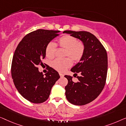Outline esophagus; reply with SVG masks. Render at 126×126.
I'll use <instances>...</instances> for the list:
<instances>
[{
	"label": "esophagus",
	"instance_id": "34e87169",
	"mask_svg": "<svg viewBox=\"0 0 126 126\" xmlns=\"http://www.w3.org/2000/svg\"><path fill=\"white\" fill-rule=\"evenodd\" d=\"M59 75H60V77H61V78H62V77H64V74H62V73H59Z\"/></svg>",
	"mask_w": 126,
	"mask_h": 126
}]
</instances>
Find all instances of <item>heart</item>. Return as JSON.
<instances>
[{
    "label": "heart",
    "mask_w": 126,
    "mask_h": 126,
    "mask_svg": "<svg viewBox=\"0 0 126 126\" xmlns=\"http://www.w3.org/2000/svg\"><path fill=\"white\" fill-rule=\"evenodd\" d=\"M58 43L61 48L66 49L65 56H69L74 62H79L84 52V45L78 42L75 37L71 35H64L58 40ZM56 45L53 42H49L46 47V55L47 58L51 59L55 55ZM72 65V61L70 58L64 59H56L52 62V66L58 71L63 72Z\"/></svg>",
    "instance_id": "obj_1"
}]
</instances>
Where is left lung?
Masks as SVG:
<instances>
[{"instance_id": "1", "label": "left lung", "mask_w": 126, "mask_h": 126, "mask_svg": "<svg viewBox=\"0 0 126 126\" xmlns=\"http://www.w3.org/2000/svg\"><path fill=\"white\" fill-rule=\"evenodd\" d=\"M63 33L78 39L84 45L83 56L71 70L74 74H80L77 77L78 80L74 81L70 75L64 77L68 80L65 94L68 102L74 105H85L95 100L103 89L107 74V52L96 37L89 32L64 31Z\"/></svg>"}]
</instances>
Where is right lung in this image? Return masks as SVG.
<instances>
[{"label": "right lung", "mask_w": 126, "mask_h": 126, "mask_svg": "<svg viewBox=\"0 0 126 126\" xmlns=\"http://www.w3.org/2000/svg\"><path fill=\"white\" fill-rule=\"evenodd\" d=\"M59 32L42 29L30 32L22 39L14 52L11 65L14 83L20 95L33 103L47 100L52 86L60 78L51 67L45 76L38 68L46 57V46Z\"/></svg>", "instance_id": "add662e5"}]
</instances>
